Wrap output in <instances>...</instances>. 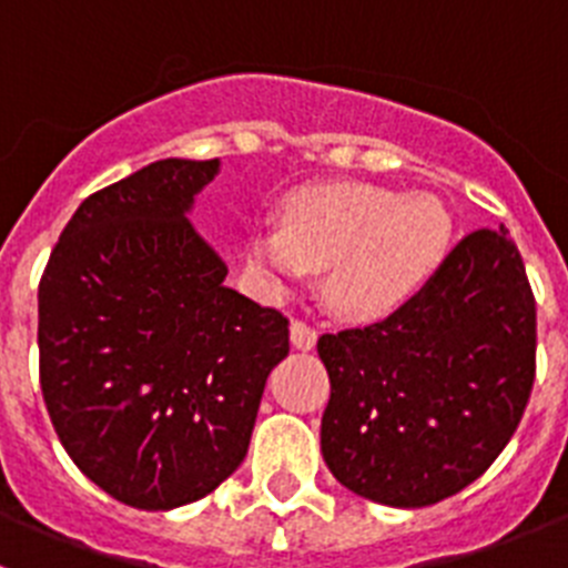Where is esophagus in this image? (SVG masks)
Wrapping results in <instances>:
<instances>
[{"label":"esophagus","mask_w":568,"mask_h":568,"mask_svg":"<svg viewBox=\"0 0 568 568\" xmlns=\"http://www.w3.org/2000/svg\"><path fill=\"white\" fill-rule=\"evenodd\" d=\"M290 341H293L295 349H313L315 341H318V333H315V327H310L307 321H293Z\"/></svg>","instance_id":"esophagus-1"}]
</instances>
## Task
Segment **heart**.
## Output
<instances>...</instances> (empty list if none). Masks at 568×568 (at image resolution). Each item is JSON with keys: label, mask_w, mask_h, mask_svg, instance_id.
<instances>
[{"label": "heart", "mask_w": 568, "mask_h": 568, "mask_svg": "<svg viewBox=\"0 0 568 568\" xmlns=\"http://www.w3.org/2000/svg\"><path fill=\"white\" fill-rule=\"evenodd\" d=\"M453 213L433 193L369 182L310 184L287 195L281 227L247 239L255 275L287 293L324 270V298L344 318L378 321L413 301L453 247Z\"/></svg>", "instance_id": "b5f03b06"}]
</instances>
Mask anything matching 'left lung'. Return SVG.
I'll use <instances>...</instances> for the list:
<instances>
[{
	"mask_svg": "<svg viewBox=\"0 0 568 568\" xmlns=\"http://www.w3.org/2000/svg\"><path fill=\"white\" fill-rule=\"evenodd\" d=\"M538 318L506 230H475L389 318L318 338L321 453L349 491L420 509L478 480L518 429Z\"/></svg>",
	"mask_w": 568,
	"mask_h": 568,
	"instance_id": "1",
	"label": "left lung"
}]
</instances>
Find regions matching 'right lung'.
Returning a JSON list of instances; mask_svg holds the SVG:
<instances>
[{"instance_id":"1","label":"right lung","mask_w":568,"mask_h":568,"mask_svg":"<svg viewBox=\"0 0 568 568\" xmlns=\"http://www.w3.org/2000/svg\"><path fill=\"white\" fill-rule=\"evenodd\" d=\"M219 159H162L88 195L39 281V384L73 464L110 498L164 511L247 455L290 321L224 287L187 222Z\"/></svg>"}]
</instances>
